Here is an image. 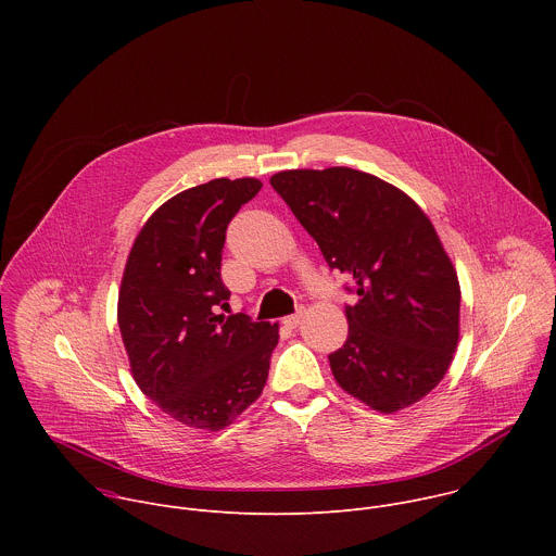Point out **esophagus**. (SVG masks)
Masks as SVG:
<instances>
[{
    "label": "esophagus",
    "mask_w": 556,
    "mask_h": 556,
    "mask_svg": "<svg viewBox=\"0 0 556 556\" xmlns=\"http://www.w3.org/2000/svg\"><path fill=\"white\" fill-rule=\"evenodd\" d=\"M301 319H303V309H296L294 314L286 316V319H283V326H286V328H296V326L301 324Z\"/></svg>",
    "instance_id": "34e87169"
}]
</instances>
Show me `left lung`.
Listing matches in <instances>:
<instances>
[{"label":"left lung","mask_w":556,"mask_h":556,"mask_svg":"<svg viewBox=\"0 0 556 556\" xmlns=\"http://www.w3.org/2000/svg\"><path fill=\"white\" fill-rule=\"evenodd\" d=\"M345 290L348 341L330 354L337 382L393 414L438 387L459 337L457 273L422 208L393 185L350 167L270 178Z\"/></svg>","instance_id":"left-lung-1"}]
</instances>
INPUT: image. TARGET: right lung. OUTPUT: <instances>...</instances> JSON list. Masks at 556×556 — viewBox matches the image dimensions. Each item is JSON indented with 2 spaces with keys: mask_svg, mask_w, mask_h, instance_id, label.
Listing matches in <instances>:
<instances>
[{
  "mask_svg": "<svg viewBox=\"0 0 556 556\" xmlns=\"http://www.w3.org/2000/svg\"><path fill=\"white\" fill-rule=\"evenodd\" d=\"M262 189L217 178L157 208L129 251L118 328L136 384L169 418L204 431L228 427L266 384L279 326L222 314L226 226Z\"/></svg>",
  "mask_w": 556,
  "mask_h": 556,
  "instance_id": "1",
  "label": "right lung"
}]
</instances>
